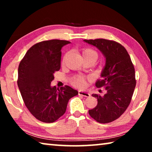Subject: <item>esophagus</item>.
<instances>
[{
    "label": "esophagus",
    "mask_w": 152,
    "mask_h": 152,
    "mask_svg": "<svg viewBox=\"0 0 152 152\" xmlns=\"http://www.w3.org/2000/svg\"><path fill=\"white\" fill-rule=\"evenodd\" d=\"M78 94L81 95V96H85V97H89L90 96H91V94H90L89 92L87 91H79Z\"/></svg>",
    "instance_id": "34e87169"
}]
</instances>
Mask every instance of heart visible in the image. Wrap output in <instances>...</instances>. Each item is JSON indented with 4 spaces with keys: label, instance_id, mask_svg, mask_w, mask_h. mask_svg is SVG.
I'll use <instances>...</instances> for the list:
<instances>
[{
    "label": "heart",
    "instance_id": "obj_1",
    "mask_svg": "<svg viewBox=\"0 0 152 152\" xmlns=\"http://www.w3.org/2000/svg\"><path fill=\"white\" fill-rule=\"evenodd\" d=\"M82 55H83L84 58H92L94 59L95 61H96L98 57H99V55H98L96 51L91 48L84 49L83 51H82ZM74 84L76 86L83 87L85 86V80L82 77H78V78H76L74 80Z\"/></svg>",
    "mask_w": 152,
    "mask_h": 152
}]
</instances>
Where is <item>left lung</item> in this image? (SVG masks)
Returning a JSON list of instances; mask_svg holds the SVG:
<instances>
[{"mask_svg": "<svg viewBox=\"0 0 152 152\" xmlns=\"http://www.w3.org/2000/svg\"><path fill=\"white\" fill-rule=\"evenodd\" d=\"M96 47L105 58L104 67L96 87L103 86L106 94H92L98 103L88 110L91 117L101 123H108L118 119L130 104L136 85L135 69L125 48L114 41L104 39H84Z\"/></svg>", "mask_w": 152, "mask_h": 152, "instance_id": "obj_1", "label": "left lung"}]
</instances>
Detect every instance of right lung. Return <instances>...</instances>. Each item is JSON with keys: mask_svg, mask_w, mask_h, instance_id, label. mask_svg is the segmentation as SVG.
I'll list each match as a JSON object with an SVG mask.
<instances>
[{"mask_svg": "<svg viewBox=\"0 0 152 152\" xmlns=\"http://www.w3.org/2000/svg\"><path fill=\"white\" fill-rule=\"evenodd\" d=\"M70 42L52 39L37 43L25 53L18 68L17 84L30 113L44 123H53L65 113L68 102L78 91L69 86H51L60 69L61 48Z\"/></svg>", "mask_w": 152, "mask_h": 152, "instance_id": "obj_1", "label": "right lung"}]
</instances>
